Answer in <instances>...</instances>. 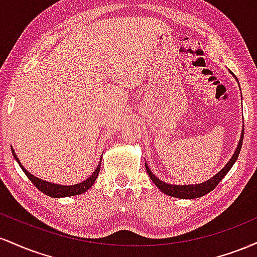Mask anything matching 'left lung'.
<instances>
[{"label": "left lung", "mask_w": 257, "mask_h": 257, "mask_svg": "<svg viewBox=\"0 0 257 257\" xmlns=\"http://www.w3.org/2000/svg\"><path fill=\"white\" fill-rule=\"evenodd\" d=\"M243 138H244V128H243V131H241L240 140H239V143H238V146H237V149H235V152L233 153L232 158L229 159L228 163H227L226 166L223 167L222 169H221L220 172L216 174V175L213 176L211 179L206 180V181H204V182H202V184H198V185H181V186H180V185H169V184H167V182H163L162 180H159L156 175H153L151 169L149 168V166L145 164L147 174H149L150 179L152 180L153 184L157 186V187L162 191V192L168 194V196L176 197V198H182V199L199 198V197L205 196L206 193H209L210 191H213L214 188L216 187L217 185H219V182L221 181V180L225 178L226 174L229 172V169H231V168L233 167V164H234L235 161H237L238 156H239L241 145H243Z\"/></svg>", "instance_id": "8db88e82"}]
</instances>
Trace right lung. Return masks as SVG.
Instances as JSON below:
<instances>
[{
	"mask_svg": "<svg viewBox=\"0 0 257 257\" xmlns=\"http://www.w3.org/2000/svg\"><path fill=\"white\" fill-rule=\"evenodd\" d=\"M12 152H13L14 158H16V161L18 162V163H19V166L23 169V172H24L25 175L31 180L32 184L36 186V187L41 191V192H43L44 194H47V196H49V197H53V198L77 196V194H81V193L85 192L87 190H89L91 186H93L94 182H95L96 178H98L99 172H100V166H101V158H102V157L100 158V162H99L98 167H96V169L94 170V173L91 174V175L87 180H84L83 182H79V184H76V185L65 186V185L53 184V182L44 181V180H42V179H38V178H36V176H34L31 173H29L28 170H26L25 168L23 167L22 163H20L19 158L17 157V155H16V152H14L13 147H12Z\"/></svg>",
	"mask_w": 257,
	"mask_h": 257,
	"instance_id": "obj_1",
	"label": "right lung"
}]
</instances>
